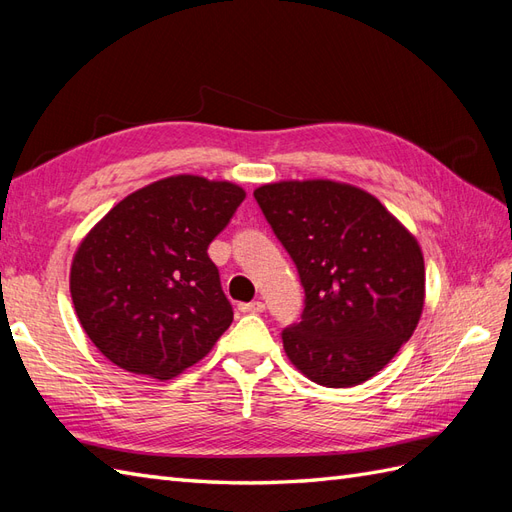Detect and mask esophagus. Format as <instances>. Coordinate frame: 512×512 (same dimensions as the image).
<instances>
[{"mask_svg": "<svg viewBox=\"0 0 512 512\" xmlns=\"http://www.w3.org/2000/svg\"><path fill=\"white\" fill-rule=\"evenodd\" d=\"M238 309H240L242 313H261V311L266 309V305L261 303V300H253V303H240Z\"/></svg>", "mask_w": 512, "mask_h": 512, "instance_id": "esophagus-1", "label": "esophagus"}]
</instances>
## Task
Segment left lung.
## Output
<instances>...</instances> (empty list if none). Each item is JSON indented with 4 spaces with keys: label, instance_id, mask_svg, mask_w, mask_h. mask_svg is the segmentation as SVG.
Masks as SVG:
<instances>
[{
    "label": "left lung",
    "instance_id": "obj_1",
    "mask_svg": "<svg viewBox=\"0 0 512 512\" xmlns=\"http://www.w3.org/2000/svg\"><path fill=\"white\" fill-rule=\"evenodd\" d=\"M305 287L285 355L322 387H355L409 342L426 298L424 253L389 209L333 179L264 183L255 192Z\"/></svg>",
    "mask_w": 512,
    "mask_h": 512
}]
</instances>
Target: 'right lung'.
Wrapping results in <instances>:
<instances>
[{"label":"right lung","mask_w":512,"mask_h":512,"mask_svg":"<svg viewBox=\"0 0 512 512\" xmlns=\"http://www.w3.org/2000/svg\"><path fill=\"white\" fill-rule=\"evenodd\" d=\"M244 196L231 181L164 177L127 194L84 235L69 287L103 357L168 381L209 355L233 309L207 246Z\"/></svg>","instance_id":"obj_1"}]
</instances>
